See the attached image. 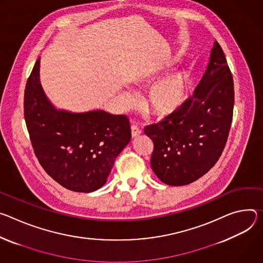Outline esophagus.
Listing matches in <instances>:
<instances>
[{"label":"esophagus","instance_id":"esophagus-1","mask_svg":"<svg viewBox=\"0 0 263 263\" xmlns=\"http://www.w3.org/2000/svg\"><path fill=\"white\" fill-rule=\"evenodd\" d=\"M132 137H133V139H136V138H138L141 134H142V132H141V129L139 128V127H137L136 125H132Z\"/></svg>","mask_w":263,"mask_h":263}]
</instances>
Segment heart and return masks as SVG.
Wrapping results in <instances>:
<instances>
[{
  "label": "heart",
  "mask_w": 263,
  "mask_h": 263,
  "mask_svg": "<svg viewBox=\"0 0 263 263\" xmlns=\"http://www.w3.org/2000/svg\"><path fill=\"white\" fill-rule=\"evenodd\" d=\"M152 80L151 76H143L140 84ZM189 77L184 72L173 73L156 83L144 100V107L156 118L165 119L177 114L185 104L188 96ZM121 99L127 106L133 105L135 98L129 91L121 92Z\"/></svg>",
  "instance_id": "heart-1"
}]
</instances>
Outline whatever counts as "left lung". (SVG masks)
<instances>
[{
    "label": "left lung",
    "mask_w": 263,
    "mask_h": 263,
    "mask_svg": "<svg viewBox=\"0 0 263 263\" xmlns=\"http://www.w3.org/2000/svg\"><path fill=\"white\" fill-rule=\"evenodd\" d=\"M233 107L232 74L215 41L193 96L177 114L144 128L154 142L151 165L156 176L169 186H183L206 174L224 148Z\"/></svg>",
    "instance_id": "8db88e82"
}]
</instances>
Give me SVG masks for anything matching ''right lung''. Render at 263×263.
<instances>
[{"mask_svg":"<svg viewBox=\"0 0 263 263\" xmlns=\"http://www.w3.org/2000/svg\"><path fill=\"white\" fill-rule=\"evenodd\" d=\"M41 57L28 78L24 115L39 162L63 187L93 192L107 180L116 158L129 143V121L103 109L75 112L57 108L40 78Z\"/></svg>","mask_w":263,"mask_h":263,"instance_id":"1","label":"right lung"}]
</instances>
